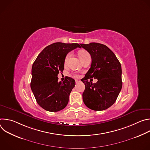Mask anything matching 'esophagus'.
Listing matches in <instances>:
<instances>
[{
	"label": "esophagus",
	"mask_w": 150,
	"mask_h": 150,
	"mask_svg": "<svg viewBox=\"0 0 150 150\" xmlns=\"http://www.w3.org/2000/svg\"><path fill=\"white\" fill-rule=\"evenodd\" d=\"M81 82V80H79V79H75V82H76V83H78V82Z\"/></svg>",
	"instance_id": "esophagus-1"
}]
</instances>
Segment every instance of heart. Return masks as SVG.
Returning <instances> with one entry per match:
<instances>
[{
	"mask_svg": "<svg viewBox=\"0 0 150 150\" xmlns=\"http://www.w3.org/2000/svg\"><path fill=\"white\" fill-rule=\"evenodd\" d=\"M71 55V53H69L67 55V56H66V57H65V63L68 61V60L69 58L70 57ZM78 55H79V58L81 59V60H83L84 58H85L86 57L90 56V54H89V53H88V52L85 51V50H82L79 51V53H78ZM75 76L77 77L78 75H76Z\"/></svg>",
	"mask_w": 150,
	"mask_h": 150,
	"instance_id": "1",
	"label": "heart"
}]
</instances>
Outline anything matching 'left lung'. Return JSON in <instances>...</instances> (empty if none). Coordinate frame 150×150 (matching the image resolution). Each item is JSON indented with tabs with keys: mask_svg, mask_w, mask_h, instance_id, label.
<instances>
[{
	"mask_svg": "<svg viewBox=\"0 0 150 150\" xmlns=\"http://www.w3.org/2000/svg\"><path fill=\"white\" fill-rule=\"evenodd\" d=\"M80 45L90 54L92 59L91 68L81 79L85 86L83 101L91 110H105L115 103L122 89L121 65L105 45L97 42ZM93 77L98 79L96 83L88 81Z\"/></svg>",
	"mask_w": 150,
	"mask_h": 150,
	"instance_id": "1",
	"label": "left lung"
}]
</instances>
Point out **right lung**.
Wrapping results in <instances>:
<instances>
[{"mask_svg":"<svg viewBox=\"0 0 150 150\" xmlns=\"http://www.w3.org/2000/svg\"><path fill=\"white\" fill-rule=\"evenodd\" d=\"M77 47L81 48L78 43L55 42L42 50L33 64L31 88L37 103L47 111H60L68 103L75 81L66 76L58 82L57 75L64 69L67 54Z\"/></svg>","mask_w":150,"mask_h":150,"instance_id":"obj_1","label":"right lung"}]
</instances>
